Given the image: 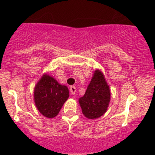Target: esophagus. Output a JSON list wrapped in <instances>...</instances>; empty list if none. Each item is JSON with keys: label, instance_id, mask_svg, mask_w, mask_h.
<instances>
[{"label": "esophagus", "instance_id": "obj_1", "mask_svg": "<svg viewBox=\"0 0 155 155\" xmlns=\"http://www.w3.org/2000/svg\"><path fill=\"white\" fill-rule=\"evenodd\" d=\"M70 92H71V93L72 95H74L76 92V87L74 86H71L70 87Z\"/></svg>", "mask_w": 155, "mask_h": 155}]
</instances>
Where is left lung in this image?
Instances as JSON below:
<instances>
[{
    "label": "left lung",
    "instance_id": "8db88e82",
    "mask_svg": "<svg viewBox=\"0 0 155 155\" xmlns=\"http://www.w3.org/2000/svg\"><path fill=\"white\" fill-rule=\"evenodd\" d=\"M110 99V88L103 74L95 71L85 94L80 98L82 113L88 119H97L106 112Z\"/></svg>",
    "mask_w": 155,
    "mask_h": 155
}]
</instances>
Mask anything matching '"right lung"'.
I'll use <instances>...</instances> for the list:
<instances>
[{
    "instance_id": "1",
    "label": "right lung",
    "mask_w": 155,
    "mask_h": 155,
    "mask_svg": "<svg viewBox=\"0 0 155 155\" xmlns=\"http://www.w3.org/2000/svg\"><path fill=\"white\" fill-rule=\"evenodd\" d=\"M68 93L66 86L60 85L54 78L45 74L35 87V104L43 116L54 118L68 99Z\"/></svg>"
}]
</instances>
